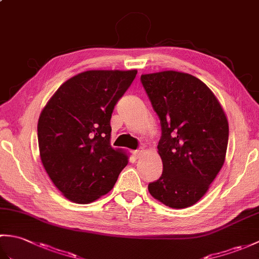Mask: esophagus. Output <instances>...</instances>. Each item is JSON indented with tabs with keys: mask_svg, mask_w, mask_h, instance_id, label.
Segmentation results:
<instances>
[{
	"mask_svg": "<svg viewBox=\"0 0 259 259\" xmlns=\"http://www.w3.org/2000/svg\"><path fill=\"white\" fill-rule=\"evenodd\" d=\"M144 153H145V149H144V148H140V149L134 151V157L137 158V159H139V158L144 156Z\"/></svg>",
	"mask_w": 259,
	"mask_h": 259,
	"instance_id": "34e87169",
	"label": "esophagus"
}]
</instances>
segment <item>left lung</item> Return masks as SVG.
<instances>
[{
  "instance_id": "obj_1",
  "label": "left lung",
  "mask_w": 259,
  "mask_h": 259,
  "mask_svg": "<svg viewBox=\"0 0 259 259\" xmlns=\"http://www.w3.org/2000/svg\"><path fill=\"white\" fill-rule=\"evenodd\" d=\"M161 123L158 144L163 171L148 186L170 208L195 205L209 189L226 158L229 125L216 96L196 76L178 71L141 75Z\"/></svg>"
}]
</instances>
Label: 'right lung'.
<instances>
[{
    "instance_id": "1",
    "label": "right lung",
    "mask_w": 259,
    "mask_h": 259,
    "mask_svg": "<svg viewBox=\"0 0 259 259\" xmlns=\"http://www.w3.org/2000/svg\"><path fill=\"white\" fill-rule=\"evenodd\" d=\"M137 70H89L60 85L41 111L38 150L60 192L90 203L113 188L128 155L110 145V119Z\"/></svg>"
}]
</instances>
